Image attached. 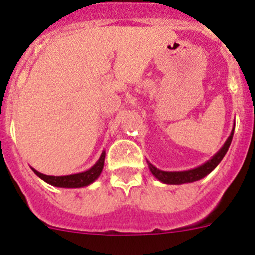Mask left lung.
<instances>
[{"instance_id": "obj_1", "label": "left lung", "mask_w": 255, "mask_h": 255, "mask_svg": "<svg viewBox=\"0 0 255 255\" xmlns=\"http://www.w3.org/2000/svg\"><path fill=\"white\" fill-rule=\"evenodd\" d=\"M234 127L236 124L233 125V128L231 131V135L229 137L227 138V141L224 142V145L219 148V151L217 153H214V156L212 158L205 162L203 165L198 166V167L191 168V170L187 171H162L158 170L157 167L150 163H148V168H150L151 173L157 178L158 181H161L162 183H166V185H182V183H191L195 182V181L202 180L203 177H206L207 175H210L211 172L219 165L223 157L226 156L227 151H228L229 146H231L232 138H233V133H234Z\"/></svg>"}]
</instances>
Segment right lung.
Here are the masks:
<instances>
[{
	"instance_id": "right-lung-1",
	"label": "right lung",
	"mask_w": 255,
	"mask_h": 255,
	"mask_svg": "<svg viewBox=\"0 0 255 255\" xmlns=\"http://www.w3.org/2000/svg\"><path fill=\"white\" fill-rule=\"evenodd\" d=\"M104 160H105V151H103L100 155L99 160L93 165L89 170L83 171V172L74 173V175H67V176H48L44 173L38 172L37 170L32 168L34 173L38 176L41 180L44 182L49 183V185L54 186V187H62V188H80L89 186L90 183L94 182L102 173L103 167H104Z\"/></svg>"
}]
</instances>
